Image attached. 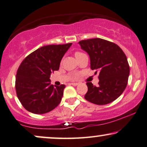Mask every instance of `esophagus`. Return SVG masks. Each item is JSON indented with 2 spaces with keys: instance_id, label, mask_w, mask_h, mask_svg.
Here are the masks:
<instances>
[{
  "instance_id": "1",
  "label": "esophagus",
  "mask_w": 147,
  "mask_h": 147,
  "mask_svg": "<svg viewBox=\"0 0 147 147\" xmlns=\"http://www.w3.org/2000/svg\"><path fill=\"white\" fill-rule=\"evenodd\" d=\"M70 85H72L73 86H77V85H79V83H70Z\"/></svg>"
}]
</instances>
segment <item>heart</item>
Returning a JSON list of instances; mask_svg holds the SVG:
<instances>
[{"label": "heart", "instance_id": "b5f03b06", "mask_svg": "<svg viewBox=\"0 0 147 147\" xmlns=\"http://www.w3.org/2000/svg\"><path fill=\"white\" fill-rule=\"evenodd\" d=\"M83 54H83V52H75V56L77 58H79V56L83 55Z\"/></svg>", "mask_w": 147, "mask_h": 147}]
</instances>
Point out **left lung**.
<instances>
[{"label":"left lung","mask_w":147,"mask_h":147,"mask_svg":"<svg viewBox=\"0 0 147 147\" xmlns=\"http://www.w3.org/2000/svg\"><path fill=\"white\" fill-rule=\"evenodd\" d=\"M79 44L89 55L91 69L99 72L97 87L87 83L85 99L97 105L116 100L126 89L130 74L124 52L117 44L101 38L81 40Z\"/></svg>","instance_id":"obj_1"}]
</instances>
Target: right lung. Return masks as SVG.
I'll list each match as a JSON object with an SVG mask.
<instances>
[{"instance_id":"1","label":"right lung","mask_w":147,"mask_h":147,"mask_svg":"<svg viewBox=\"0 0 147 147\" xmlns=\"http://www.w3.org/2000/svg\"><path fill=\"white\" fill-rule=\"evenodd\" d=\"M72 43L48 45L27 56L17 70L15 89L17 97L29 112L42 114L59 105L65 85L50 84L51 73L59 69L62 57Z\"/></svg>"}]
</instances>
